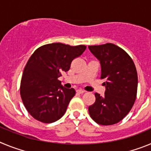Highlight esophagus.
Returning a JSON list of instances; mask_svg holds the SVG:
<instances>
[{
    "label": "esophagus",
    "instance_id": "1",
    "mask_svg": "<svg viewBox=\"0 0 151 151\" xmlns=\"http://www.w3.org/2000/svg\"><path fill=\"white\" fill-rule=\"evenodd\" d=\"M77 93H79V94H83V93H85V91L83 90V89L80 88V89H78V90L76 91Z\"/></svg>",
    "mask_w": 151,
    "mask_h": 151
}]
</instances>
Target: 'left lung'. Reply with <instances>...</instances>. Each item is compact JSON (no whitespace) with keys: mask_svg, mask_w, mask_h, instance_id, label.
Returning a JSON list of instances; mask_svg holds the SVG:
<instances>
[{"mask_svg":"<svg viewBox=\"0 0 151 151\" xmlns=\"http://www.w3.org/2000/svg\"><path fill=\"white\" fill-rule=\"evenodd\" d=\"M100 60L101 79H105L104 96L95 93V102L88 106L90 116L102 125L120 122L132 110L137 97L138 74L130 56L111 43L88 46Z\"/></svg>","mask_w":151,"mask_h":151,"instance_id":"8db88e82","label":"left lung"}]
</instances>
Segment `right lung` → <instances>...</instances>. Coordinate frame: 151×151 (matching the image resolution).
Wrapping results in <instances>:
<instances>
[{"mask_svg": "<svg viewBox=\"0 0 151 151\" xmlns=\"http://www.w3.org/2000/svg\"><path fill=\"white\" fill-rule=\"evenodd\" d=\"M85 49V45L53 43L40 47L31 56L22 73L20 95L36 120L51 123L65 114L76 91L63 87L58 78L69 71L72 61Z\"/></svg>", "mask_w": 151, "mask_h": 151, "instance_id": "add662e5", "label": "right lung"}]
</instances>
